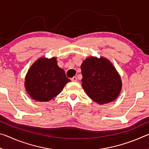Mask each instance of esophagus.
<instances>
[{"label":"esophagus","instance_id":"obj_1","mask_svg":"<svg viewBox=\"0 0 149 149\" xmlns=\"http://www.w3.org/2000/svg\"><path fill=\"white\" fill-rule=\"evenodd\" d=\"M72 81H74V82H76L77 81V77L74 76V77H72Z\"/></svg>","mask_w":149,"mask_h":149}]
</instances>
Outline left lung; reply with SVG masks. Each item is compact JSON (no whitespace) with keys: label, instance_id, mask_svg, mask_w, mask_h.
<instances>
[{"label":"left lung","instance_id":"1","mask_svg":"<svg viewBox=\"0 0 149 149\" xmlns=\"http://www.w3.org/2000/svg\"><path fill=\"white\" fill-rule=\"evenodd\" d=\"M82 87L88 97L99 104L114 101L122 88L121 77L109 60L89 56L81 65Z\"/></svg>","mask_w":149,"mask_h":149}]
</instances>
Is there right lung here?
I'll use <instances>...</instances> for the list:
<instances>
[{
  "label": "right lung",
  "mask_w": 149,
  "mask_h": 149,
  "mask_svg": "<svg viewBox=\"0 0 149 149\" xmlns=\"http://www.w3.org/2000/svg\"><path fill=\"white\" fill-rule=\"evenodd\" d=\"M71 81L64 70L57 64L56 57L37 59L27 71L24 86L31 99L39 102L49 101Z\"/></svg>",
  "instance_id": "right-lung-1"
}]
</instances>
